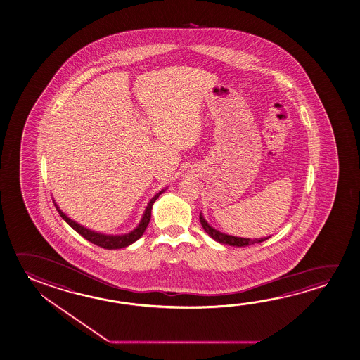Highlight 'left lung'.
I'll return each instance as SVG.
<instances>
[{"label": "left lung", "mask_w": 360, "mask_h": 360, "mask_svg": "<svg viewBox=\"0 0 360 360\" xmlns=\"http://www.w3.org/2000/svg\"><path fill=\"white\" fill-rule=\"evenodd\" d=\"M200 223H201L202 228L205 230L206 234L212 236V239L217 241V243L226 244V245L240 246V248L243 246L244 248V246L252 245V244H257V243H263V241L270 238V236H268V238H260V239H249V238H239V236L224 234L221 231H219L217 229L210 226L209 223L204 219V217H202L201 212H200Z\"/></svg>", "instance_id": "obj_1"}]
</instances>
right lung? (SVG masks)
Masks as SVG:
<instances>
[{
	"label": "right lung",
	"mask_w": 360,
	"mask_h": 360,
	"mask_svg": "<svg viewBox=\"0 0 360 360\" xmlns=\"http://www.w3.org/2000/svg\"><path fill=\"white\" fill-rule=\"evenodd\" d=\"M165 190L166 188H162L161 191H159L158 194L155 195L153 199L148 201V206H146L143 217H141V221L139 223L136 228L134 229L130 233L122 235L103 234V233H97V231H94V230L85 228V226H82L80 224L74 221L72 219H70V217L58 207V204L55 202V200H53V202H55V206H56V209H58L60 217H63V220L69 224L70 226L74 229L75 231H77L81 236H84L86 240H89L92 244L101 246V248L108 249V250H112V249H122V248H126V246L131 245L132 243H135L136 240L140 239V238L143 236L145 230L148 228V221H150V219H151V209H153V205H154L156 199H158Z\"/></svg>",
	"instance_id": "1"
}]
</instances>
